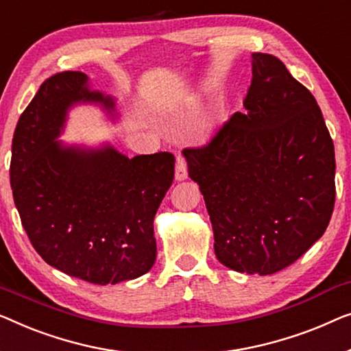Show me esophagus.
Returning a JSON list of instances; mask_svg holds the SVG:
<instances>
[{
    "label": "esophagus",
    "mask_w": 351,
    "mask_h": 351,
    "mask_svg": "<svg viewBox=\"0 0 351 351\" xmlns=\"http://www.w3.org/2000/svg\"><path fill=\"white\" fill-rule=\"evenodd\" d=\"M175 178L178 181H182L187 178V165L182 156L176 157V169H175Z\"/></svg>",
    "instance_id": "34e87169"
}]
</instances>
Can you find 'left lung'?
Here are the masks:
<instances>
[{
    "instance_id": "obj_1",
    "label": "left lung",
    "mask_w": 351,
    "mask_h": 351,
    "mask_svg": "<svg viewBox=\"0 0 351 351\" xmlns=\"http://www.w3.org/2000/svg\"><path fill=\"white\" fill-rule=\"evenodd\" d=\"M251 65L245 111L182 154L205 199L219 263L270 275L324 234L335 202V156L308 88L270 53H253Z\"/></svg>"
}]
</instances>
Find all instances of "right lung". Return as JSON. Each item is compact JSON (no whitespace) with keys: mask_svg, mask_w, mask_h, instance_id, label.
I'll return each instance as SVG.
<instances>
[{"mask_svg":"<svg viewBox=\"0 0 351 351\" xmlns=\"http://www.w3.org/2000/svg\"><path fill=\"white\" fill-rule=\"evenodd\" d=\"M114 98L90 90L81 71L46 79L22 112L12 138L11 187L23 229L49 265L95 285L149 272L157 246L154 216L175 178V156L128 159L114 147L57 140L68 110Z\"/></svg>","mask_w":351,"mask_h":351,"instance_id":"right-lung-1","label":"right lung"}]
</instances>
